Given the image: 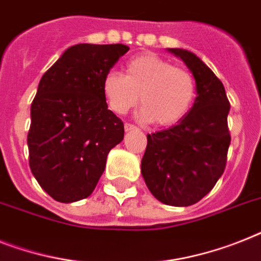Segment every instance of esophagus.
Here are the masks:
<instances>
[{
  "mask_svg": "<svg viewBox=\"0 0 261 261\" xmlns=\"http://www.w3.org/2000/svg\"><path fill=\"white\" fill-rule=\"evenodd\" d=\"M138 127L134 126V124H131V123H126L124 124V131L126 133H128V131H133V130H137Z\"/></svg>",
  "mask_w": 261,
  "mask_h": 261,
  "instance_id": "1",
  "label": "esophagus"
}]
</instances>
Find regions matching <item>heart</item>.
<instances>
[{"instance_id": "obj_1", "label": "heart", "mask_w": 261, "mask_h": 261, "mask_svg": "<svg viewBox=\"0 0 261 261\" xmlns=\"http://www.w3.org/2000/svg\"><path fill=\"white\" fill-rule=\"evenodd\" d=\"M101 92L115 114L123 115L141 101V118L156 126L177 124L192 110L197 96L194 77L155 54H143L126 63V75L109 71Z\"/></svg>"}]
</instances>
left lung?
Instances as JSON below:
<instances>
[{
  "instance_id": "left-lung-1",
  "label": "left lung",
  "mask_w": 261,
  "mask_h": 261,
  "mask_svg": "<svg viewBox=\"0 0 261 261\" xmlns=\"http://www.w3.org/2000/svg\"><path fill=\"white\" fill-rule=\"evenodd\" d=\"M167 50L192 72L197 96L181 122L147 135L141 173L156 200L189 206L206 196L224 173L230 145L226 122L230 105L222 83L200 57L181 48Z\"/></svg>"
}]
</instances>
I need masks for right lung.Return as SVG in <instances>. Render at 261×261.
I'll list each match as a JSON object with an SVG mask.
<instances>
[{"label":"right lung","instance_id":"obj_1","mask_svg":"<svg viewBox=\"0 0 261 261\" xmlns=\"http://www.w3.org/2000/svg\"><path fill=\"white\" fill-rule=\"evenodd\" d=\"M128 49L123 44L69 46L40 80L31 106L29 166L59 202L91 196L110 150L123 141V122L109 110L101 79Z\"/></svg>","mask_w":261,"mask_h":261}]
</instances>
